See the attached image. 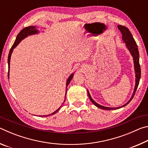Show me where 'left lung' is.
I'll return each mask as SVG.
<instances>
[{
    "label": "left lung",
    "instance_id": "obj_1",
    "mask_svg": "<svg viewBox=\"0 0 148 148\" xmlns=\"http://www.w3.org/2000/svg\"><path fill=\"white\" fill-rule=\"evenodd\" d=\"M117 27H118L119 30L121 31V34H122V40H123L125 43L126 44L127 47L129 50V51L131 52L132 56V57H133L134 64V71H135V74H136V75H135V76H136V84H135L133 94H132L131 99H130L126 104H124L123 106L117 107V108L106 107V106H101V105L97 104V102H95L93 101V99L91 98V95H90L88 90H87V94H88L89 99L91 100V101L92 102V103H93L97 107H98V108H99L102 109V110H111L118 109V108H120L124 107L126 106V105L128 104L129 102L132 101V98H133L134 96L135 92H136V91L138 88V86L140 76H141V70H140V65L139 63V52H138V46L136 43V42H135L134 38L132 37L131 32H130L128 28H127L126 27H124L122 25H118L117 26Z\"/></svg>",
    "mask_w": 148,
    "mask_h": 148
}]
</instances>
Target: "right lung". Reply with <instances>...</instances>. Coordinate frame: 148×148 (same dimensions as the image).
I'll return each mask as SVG.
<instances>
[{
	"mask_svg": "<svg viewBox=\"0 0 148 148\" xmlns=\"http://www.w3.org/2000/svg\"><path fill=\"white\" fill-rule=\"evenodd\" d=\"M38 32V31L36 29V27L35 26H30V27H25V28H24L21 30V31L19 32V33L17 34V36L16 37V41H15L14 44H13V46H12L10 50V52H9V54H8V78H9V72H10V58H11V56H12V51H13V49L16 47L17 45L19 44V42H21L22 40L24 39L25 38H26L27 36H28L29 35H31V34H36ZM74 76V74H72L71 76H69V77L67 79V82H66V88H67V86H68V85L70 84V82H71V79H72V77ZM67 89H66V92ZM66 96V95H65ZM65 101V100H64ZM63 102V104H64ZM61 107H59V109H57L56 111H55L53 113L49 114V115H47V116H41L42 117L45 116V117H47V116H52V115H53L55 114H56L57 112L59 111L61 108Z\"/></svg>",
	"mask_w": 148,
	"mask_h": 148,
	"instance_id": "1",
	"label": "right lung"
}]
</instances>
